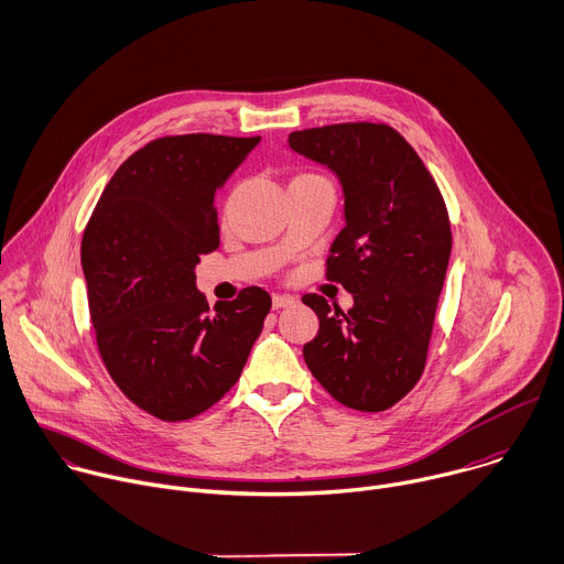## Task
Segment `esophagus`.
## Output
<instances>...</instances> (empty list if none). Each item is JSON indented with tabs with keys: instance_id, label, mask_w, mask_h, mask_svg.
<instances>
[{
	"instance_id": "esophagus-1",
	"label": "esophagus",
	"mask_w": 564,
	"mask_h": 564,
	"mask_svg": "<svg viewBox=\"0 0 564 564\" xmlns=\"http://www.w3.org/2000/svg\"><path fill=\"white\" fill-rule=\"evenodd\" d=\"M293 304H295V297H291V295H280V293L273 295V308H275V311L286 308V306H293Z\"/></svg>"
}]
</instances>
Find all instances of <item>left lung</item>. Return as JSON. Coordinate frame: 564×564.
Listing matches in <instances>:
<instances>
[{
  "label": "left lung",
  "instance_id": "left-lung-1",
  "mask_svg": "<svg viewBox=\"0 0 564 564\" xmlns=\"http://www.w3.org/2000/svg\"><path fill=\"white\" fill-rule=\"evenodd\" d=\"M289 147L343 184L347 224L330 245L326 280L354 295L347 313L317 293L302 297L319 319L304 362L340 404L384 411L426 365L452 256L446 204L420 155L389 124L304 129L289 135Z\"/></svg>",
  "mask_w": 564,
  "mask_h": 564
}]
</instances>
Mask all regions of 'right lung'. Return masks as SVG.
<instances>
[{
  "mask_svg": "<svg viewBox=\"0 0 564 564\" xmlns=\"http://www.w3.org/2000/svg\"><path fill=\"white\" fill-rule=\"evenodd\" d=\"M260 138L166 135L106 184L82 238L88 311L101 362L147 413L180 422L224 398L247 365L271 295L247 286L208 306L199 256L219 247L215 191Z\"/></svg>",
  "mask_w": 564,
  "mask_h": 564,
  "instance_id": "1",
  "label": "right lung"
}]
</instances>
